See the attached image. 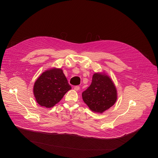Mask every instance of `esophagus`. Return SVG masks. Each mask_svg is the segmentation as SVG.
Wrapping results in <instances>:
<instances>
[{
	"mask_svg": "<svg viewBox=\"0 0 158 158\" xmlns=\"http://www.w3.org/2000/svg\"><path fill=\"white\" fill-rule=\"evenodd\" d=\"M74 89L75 91H79V89H80V87L78 86V85H77V86H75V87H74Z\"/></svg>",
	"mask_w": 158,
	"mask_h": 158,
	"instance_id": "34e87169",
	"label": "esophagus"
}]
</instances>
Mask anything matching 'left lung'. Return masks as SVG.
Instances as JSON below:
<instances>
[{
  "mask_svg": "<svg viewBox=\"0 0 158 158\" xmlns=\"http://www.w3.org/2000/svg\"><path fill=\"white\" fill-rule=\"evenodd\" d=\"M84 102L92 111L102 112L117 100V90L111 79L105 73H95L90 86L82 93Z\"/></svg>",
  "mask_w": 158,
  "mask_h": 158,
  "instance_id": "obj_1",
  "label": "left lung"
}]
</instances>
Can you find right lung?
<instances>
[{
	"label": "right lung",
	"instance_id": "obj_1",
	"mask_svg": "<svg viewBox=\"0 0 158 158\" xmlns=\"http://www.w3.org/2000/svg\"><path fill=\"white\" fill-rule=\"evenodd\" d=\"M71 89L63 71L52 68L47 70L34 83L33 92L37 102L47 108L52 107Z\"/></svg>",
	"mask_w": 158,
	"mask_h": 158
}]
</instances>
